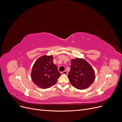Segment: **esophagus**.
<instances>
[{
	"instance_id": "obj_1",
	"label": "esophagus",
	"mask_w": 122,
	"mask_h": 122,
	"mask_svg": "<svg viewBox=\"0 0 122 122\" xmlns=\"http://www.w3.org/2000/svg\"><path fill=\"white\" fill-rule=\"evenodd\" d=\"M61 74H64V75H67L68 74V72L67 71H66L61 72Z\"/></svg>"
}]
</instances>
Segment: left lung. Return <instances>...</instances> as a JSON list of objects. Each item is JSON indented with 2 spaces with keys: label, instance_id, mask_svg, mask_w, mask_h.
Wrapping results in <instances>:
<instances>
[{
  "label": "left lung",
  "instance_id": "left-lung-1",
  "mask_svg": "<svg viewBox=\"0 0 122 122\" xmlns=\"http://www.w3.org/2000/svg\"><path fill=\"white\" fill-rule=\"evenodd\" d=\"M70 67L68 78L72 86L77 89H86L94 81V70L83 59L72 60Z\"/></svg>",
  "mask_w": 122,
  "mask_h": 122
}]
</instances>
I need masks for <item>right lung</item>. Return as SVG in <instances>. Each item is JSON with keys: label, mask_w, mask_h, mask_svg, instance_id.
Returning <instances> with one entry per match:
<instances>
[{"label": "right lung", "mask_w": 122, "mask_h": 122, "mask_svg": "<svg viewBox=\"0 0 122 122\" xmlns=\"http://www.w3.org/2000/svg\"><path fill=\"white\" fill-rule=\"evenodd\" d=\"M32 80L40 88H49L56 83L61 76L56 66L53 62L52 56H43L34 64L31 72Z\"/></svg>", "instance_id": "obj_1"}]
</instances>
